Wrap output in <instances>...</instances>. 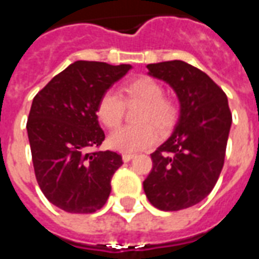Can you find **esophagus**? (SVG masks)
Wrapping results in <instances>:
<instances>
[{"instance_id":"1","label":"esophagus","mask_w":259,"mask_h":259,"mask_svg":"<svg viewBox=\"0 0 259 259\" xmlns=\"http://www.w3.org/2000/svg\"><path fill=\"white\" fill-rule=\"evenodd\" d=\"M135 157V154H123V155H122V159H123V162H129V161H132Z\"/></svg>"}]
</instances>
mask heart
<instances>
[{
    "mask_svg": "<svg viewBox=\"0 0 259 259\" xmlns=\"http://www.w3.org/2000/svg\"><path fill=\"white\" fill-rule=\"evenodd\" d=\"M127 100L143 101L137 126H122L108 137V146L119 152H136L154 146L158 141V129H168L176 118V107L163 97L162 84L150 76L141 74L127 80L122 87ZM123 115V101L116 91L107 90L98 100L97 116L107 127H116ZM150 121V124H147ZM153 124L151 125V123Z\"/></svg>",
    "mask_w": 259,
    "mask_h": 259,
    "instance_id": "b5f03b06",
    "label": "heart"
}]
</instances>
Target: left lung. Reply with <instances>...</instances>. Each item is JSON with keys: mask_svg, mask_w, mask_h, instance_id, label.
<instances>
[{"mask_svg": "<svg viewBox=\"0 0 259 259\" xmlns=\"http://www.w3.org/2000/svg\"><path fill=\"white\" fill-rule=\"evenodd\" d=\"M147 69L174 89L180 111L172 135L151 154L152 169L143 187L155 208L179 211L198 204L217 185L232 113L222 89L193 65L168 61Z\"/></svg>", "mask_w": 259, "mask_h": 259, "instance_id": "1", "label": "left lung"}]
</instances>
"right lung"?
<instances>
[{"label": "right lung", "instance_id": "add662e5", "mask_svg": "<svg viewBox=\"0 0 259 259\" xmlns=\"http://www.w3.org/2000/svg\"><path fill=\"white\" fill-rule=\"evenodd\" d=\"M132 65L76 61L33 98L26 124L37 183L47 200L70 213H91L107 202L122 165L113 151L89 152L105 139L97 104Z\"/></svg>", "mask_w": 259, "mask_h": 259}]
</instances>
